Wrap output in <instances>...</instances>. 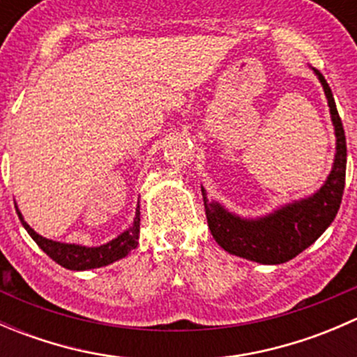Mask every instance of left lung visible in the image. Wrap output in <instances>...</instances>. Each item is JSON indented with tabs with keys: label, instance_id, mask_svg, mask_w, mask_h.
<instances>
[{
	"label": "left lung",
	"instance_id": "1",
	"mask_svg": "<svg viewBox=\"0 0 357 357\" xmlns=\"http://www.w3.org/2000/svg\"><path fill=\"white\" fill-rule=\"evenodd\" d=\"M319 79L330 107L335 131V157L330 174L312 195L291 200L259 218H242L229 212L221 202L208 200L202 186L208 229L226 252L259 264H283L311 247L333 222L340 208L345 185L347 146L345 132L328 82L311 67Z\"/></svg>",
	"mask_w": 357,
	"mask_h": 357
}]
</instances>
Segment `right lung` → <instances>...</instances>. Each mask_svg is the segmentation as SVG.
Here are the masks:
<instances>
[{
	"label": "right lung",
	"mask_w": 357,
	"mask_h": 357,
	"mask_svg": "<svg viewBox=\"0 0 357 357\" xmlns=\"http://www.w3.org/2000/svg\"><path fill=\"white\" fill-rule=\"evenodd\" d=\"M17 214H19L20 222L27 233L31 235V238L38 243L39 248L45 252L46 255L53 259L56 264L63 266L66 269H72V271H86V269H95L102 268V266H109L112 262L119 261V259L126 257L132 248L138 245L139 238V204L136 207L135 219H132L131 226L128 229H124L122 233H119L115 238H112L110 242L103 243L98 247H86L79 245V243H66V242H55V240H50L41 236L39 233H36L27 222L24 221L22 212L19 211V207L15 205Z\"/></svg>",
	"instance_id": "obj_1"
}]
</instances>
